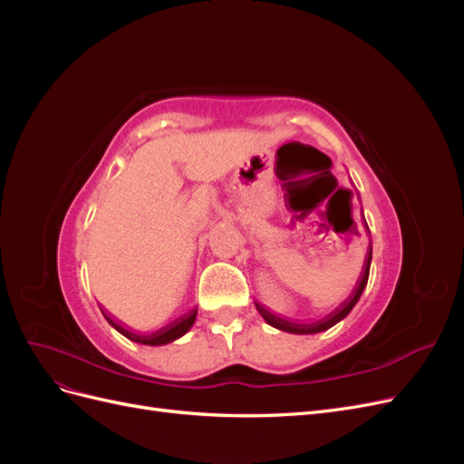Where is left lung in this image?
Listing matches in <instances>:
<instances>
[{"mask_svg": "<svg viewBox=\"0 0 464 464\" xmlns=\"http://www.w3.org/2000/svg\"><path fill=\"white\" fill-rule=\"evenodd\" d=\"M368 232H370V230H368ZM370 263H372V249H370V254L366 256V261H363L360 278L356 280V286L353 288V292L348 294L346 300H344L341 305H336L331 314H327L325 317H321L319 321H314V323L288 321V319L278 317V315H275V314H271V312H266L263 305L256 304L257 312L261 314V317H263L266 323H269L271 327H275V329H278V331H285V333H292V334H314V333L327 331V329H331L333 325H336V323H339V321H343L350 312H353V307L358 304L363 288H366V285H368Z\"/></svg>", "mask_w": 464, "mask_h": 464, "instance_id": "left-lung-1", "label": "left lung"}]
</instances>
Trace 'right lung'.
Wrapping results in <instances>:
<instances>
[{
	"label": "right lung",
	"mask_w": 464,
	"mask_h": 464,
	"mask_svg": "<svg viewBox=\"0 0 464 464\" xmlns=\"http://www.w3.org/2000/svg\"><path fill=\"white\" fill-rule=\"evenodd\" d=\"M104 317L111 327L120 331L123 336H128L130 341L139 343V344H149V346H162V344H168V343H174L176 339L184 336L193 327L195 317H198V307H195V310H191V312H188V314H184L181 317L170 321L168 325H162V327L154 329L150 333H145V334H139V333H131L128 329H123L121 325H118L114 319H110L106 314H104Z\"/></svg>",
	"instance_id": "right-lung-1"
}]
</instances>
